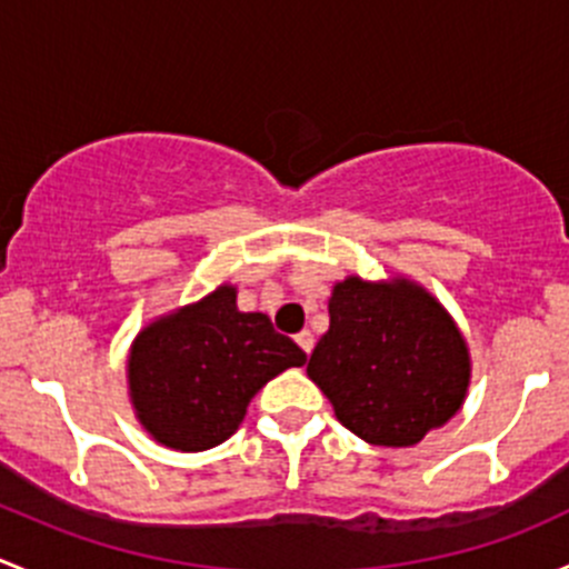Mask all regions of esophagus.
I'll list each match as a JSON object with an SVG mask.
<instances>
[{"instance_id": "esophagus-1", "label": "esophagus", "mask_w": 569, "mask_h": 569, "mask_svg": "<svg viewBox=\"0 0 569 569\" xmlns=\"http://www.w3.org/2000/svg\"><path fill=\"white\" fill-rule=\"evenodd\" d=\"M297 343H300V349L306 355H311V349H313V336L308 330H302V332H297V338H295Z\"/></svg>"}]
</instances>
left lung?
Here are the masks:
<instances>
[{"instance_id":"obj_1","label":"left lung","mask_w":569,"mask_h":569,"mask_svg":"<svg viewBox=\"0 0 569 569\" xmlns=\"http://www.w3.org/2000/svg\"><path fill=\"white\" fill-rule=\"evenodd\" d=\"M330 327L308 360V377L336 418L371 446H416L465 405L470 349L421 283L410 278L332 286Z\"/></svg>"}]
</instances>
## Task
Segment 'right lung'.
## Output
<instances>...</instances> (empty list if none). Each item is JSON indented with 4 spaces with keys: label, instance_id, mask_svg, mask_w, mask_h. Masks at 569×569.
Returning <instances> with one entry per match:
<instances>
[{
    "label": "right lung",
    "instance_id": "1",
    "mask_svg": "<svg viewBox=\"0 0 569 569\" xmlns=\"http://www.w3.org/2000/svg\"><path fill=\"white\" fill-rule=\"evenodd\" d=\"M306 352L267 313L237 308L222 283L198 302L148 321L131 341L126 382L137 421L173 451H206L231 438L250 399Z\"/></svg>",
    "mask_w": 569,
    "mask_h": 569
}]
</instances>
